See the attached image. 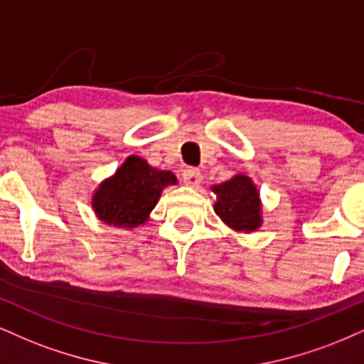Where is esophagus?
Listing matches in <instances>:
<instances>
[{
  "label": "esophagus",
  "mask_w": 364,
  "mask_h": 364,
  "mask_svg": "<svg viewBox=\"0 0 364 364\" xmlns=\"http://www.w3.org/2000/svg\"><path fill=\"white\" fill-rule=\"evenodd\" d=\"M182 178L183 182L187 183V186L191 187H197L203 181V173H200L199 168H194V167H187L186 170L182 172Z\"/></svg>",
  "instance_id": "1"
}]
</instances>
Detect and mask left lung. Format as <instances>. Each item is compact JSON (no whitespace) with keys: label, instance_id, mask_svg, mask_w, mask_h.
Returning <instances> with one entry per match:
<instances>
[{"label":"left lung","instance_id":"obj_1","mask_svg":"<svg viewBox=\"0 0 364 364\" xmlns=\"http://www.w3.org/2000/svg\"><path fill=\"white\" fill-rule=\"evenodd\" d=\"M216 194L214 210L235 231L251 232L262 226V203L257 186L248 175H235L230 181L210 187Z\"/></svg>","mask_w":364,"mask_h":364}]
</instances>
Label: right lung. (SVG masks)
Segmentation results:
<instances>
[{"mask_svg":"<svg viewBox=\"0 0 364 364\" xmlns=\"http://www.w3.org/2000/svg\"><path fill=\"white\" fill-rule=\"evenodd\" d=\"M175 183L177 177L172 172L156 170L140 156L132 155L113 177L100 183L92 196V209L102 223L132 230L146 221L161 191Z\"/></svg>","mask_w":364,"mask_h":364,"instance_id":"1","label":"right lung"}]
</instances>
